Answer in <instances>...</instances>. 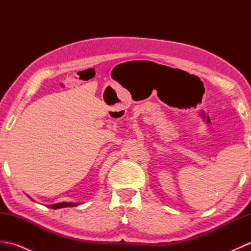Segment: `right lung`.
<instances>
[{"mask_svg": "<svg viewBox=\"0 0 251 251\" xmlns=\"http://www.w3.org/2000/svg\"><path fill=\"white\" fill-rule=\"evenodd\" d=\"M31 199V197H30ZM77 204L75 202H57V204H52V205H49L47 207L52 208V209H58V208H63V207H73V206H76Z\"/></svg>", "mask_w": 251, "mask_h": 251, "instance_id": "obj_1", "label": "right lung"}]
</instances>
